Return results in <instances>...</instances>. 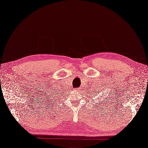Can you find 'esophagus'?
Masks as SVG:
<instances>
[{
  "label": "esophagus",
  "mask_w": 148,
  "mask_h": 148,
  "mask_svg": "<svg viewBox=\"0 0 148 148\" xmlns=\"http://www.w3.org/2000/svg\"><path fill=\"white\" fill-rule=\"evenodd\" d=\"M75 91H76V92H79V89H75Z\"/></svg>",
  "instance_id": "obj_1"
}]
</instances>
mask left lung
<instances>
[{
    "label": "left lung",
    "mask_w": 148,
    "mask_h": 148,
    "mask_svg": "<svg viewBox=\"0 0 148 148\" xmlns=\"http://www.w3.org/2000/svg\"><path fill=\"white\" fill-rule=\"evenodd\" d=\"M96 90H97V89H96L95 90H92V92H94V93H93L94 94H97L96 93H95V92H96ZM97 92H99V91H97ZM92 96H94V95H92Z\"/></svg>",
    "instance_id": "1"
}]
</instances>
